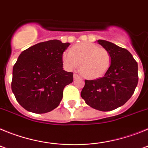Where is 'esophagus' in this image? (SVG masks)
I'll use <instances>...</instances> for the list:
<instances>
[{
  "label": "esophagus",
  "instance_id": "obj_1",
  "mask_svg": "<svg viewBox=\"0 0 148 148\" xmlns=\"http://www.w3.org/2000/svg\"><path fill=\"white\" fill-rule=\"evenodd\" d=\"M73 78H74V79H77V78H80V76H79L78 74H75H75L73 75Z\"/></svg>",
  "mask_w": 148,
  "mask_h": 148
}]
</instances>
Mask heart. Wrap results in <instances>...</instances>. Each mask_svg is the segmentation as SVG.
<instances>
[{
	"label": "heart",
	"instance_id": "1",
	"mask_svg": "<svg viewBox=\"0 0 148 148\" xmlns=\"http://www.w3.org/2000/svg\"><path fill=\"white\" fill-rule=\"evenodd\" d=\"M111 61L108 49L91 43L77 44L63 55V62L67 69H75L80 64L82 75L88 79L102 77L109 70Z\"/></svg>",
	"mask_w": 148,
	"mask_h": 148
}]
</instances>
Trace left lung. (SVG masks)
Instances as JSON below:
<instances>
[{"mask_svg":"<svg viewBox=\"0 0 148 148\" xmlns=\"http://www.w3.org/2000/svg\"><path fill=\"white\" fill-rule=\"evenodd\" d=\"M98 42L110 53V66L101 78L84 81L81 95L91 108L110 111L124 105L133 95L138 84V64L125 48L104 40Z\"/></svg>","mask_w":148,"mask_h":148,"instance_id":"8db88e82","label":"left lung"}]
</instances>
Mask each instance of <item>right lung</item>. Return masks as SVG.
<instances>
[{"instance_id":"add662e5","label":"right lung","mask_w":148,"mask_h":148,"mask_svg":"<svg viewBox=\"0 0 148 148\" xmlns=\"http://www.w3.org/2000/svg\"><path fill=\"white\" fill-rule=\"evenodd\" d=\"M70 46L58 40L40 42L23 51L13 66L11 87L27 111L50 112L59 105L73 73L63 70V53Z\"/></svg>"}]
</instances>
